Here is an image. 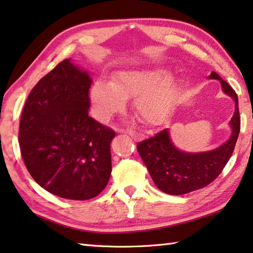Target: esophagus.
I'll list each match as a JSON object with an SVG mask.
<instances>
[{
  "label": "esophagus",
  "mask_w": 253,
  "mask_h": 253,
  "mask_svg": "<svg viewBox=\"0 0 253 253\" xmlns=\"http://www.w3.org/2000/svg\"><path fill=\"white\" fill-rule=\"evenodd\" d=\"M120 131H123V130H120ZM125 133H127L131 138H134V139H137V138L141 137V134L136 133V131H134V130H127V131H125Z\"/></svg>",
  "instance_id": "obj_1"
}]
</instances>
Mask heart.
Masks as SVG:
<instances>
[{"label":"heart","instance_id":"b5f03b06","mask_svg":"<svg viewBox=\"0 0 253 253\" xmlns=\"http://www.w3.org/2000/svg\"><path fill=\"white\" fill-rule=\"evenodd\" d=\"M177 94V78L160 65L118 71L111 81L97 80L90 89L92 108L100 122L122 109L126 98L134 97L135 111L150 125H159L169 116Z\"/></svg>","mask_w":253,"mask_h":253}]
</instances>
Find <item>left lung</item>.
Listing matches in <instances>:
<instances>
[{
  "instance_id": "1",
  "label": "left lung",
  "mask_w": 253,
  "mask_h": 253,
  "mask_svg": "<svg viewBox=\"0 0 253 253\" xmlns=\"http://www.w3.org/2000/svg\"><path fill=\"white\" fill-rule=\"evenodd\" d=\"M210 80H217L222 90L235 102L230 120L231 136L225 143L204 152L181 151L172 142L169 128L137 144V151L155 186L169 195H184L206 187L218 177L233 153L240 133L238 95L227 82L211 72Z\"/></svg>"
}]
</instances>
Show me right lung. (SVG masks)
<instances>
[{
  "mask_svg": "<svg viewBox=\"0 0 253 253\" xmlns=\"http://www.w3.org/2000/svg\"><path fill=\"white\" fill-rule=\"evenodd\" d=\"M92 79L64 59L31 90L19 128L21 155L31 177L58 197L87 200L111 173L115 131L89 116Z\"/></svg>",
  "mask_w": 253,
  "mask_h": 253,
  "instance_id": "add662e5",
  "label": "right lung"
}]
</instances>
